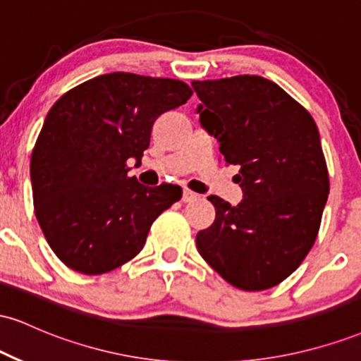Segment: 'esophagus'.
Wrapping results in <instances>:
<instances>
[{
	"mask_svg": "<svg viewBox=\"0 0 361 361\" xmlns=\"http://www.w3.org/2000/svg\"><path fill=\"white\" fill-rule=\"evenodd\" d=\"M197 197H198V195L195 193V192H192V190H186L185 188L183 190V195H181V200H183V202H193Z\"/></svg>",
	"mask_w": 361,
	"mask_h": 361,
	"instance_id": "1",
	"label": "esophagus"
}]
</instances>
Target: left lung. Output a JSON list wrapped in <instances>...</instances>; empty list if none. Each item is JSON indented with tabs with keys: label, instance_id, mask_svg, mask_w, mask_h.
I'll return each mask as SVG.
<instances>
[{
	"label": "left lung",
	"instance_id": "1",
	"mask_svg": "<svg viewBox=\"0 0 361 361\" xmlns=\"http://www.w3.org/2000/svg\"><path fill=\"white\" fill-rule=\"evenodd\" d=\"M200 126L219 142L243 200L210 195L215 221L197 247L224 280L267 290L299 268L316 241L329 176L314 118L276 82L261 76L193 81Z\"/></svg>",
	"mask_w": 361,
	"mask_h": 361
}]
</instances>
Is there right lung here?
I'll use <instances>...</instances> for the list:
<instances>
[{
  "label": "right lung",
  "mask_w": 361,
  "mask_h": 361,
  "mask_svg": "<svg viewBox=\"0 0 361 361\" xmlns=\"http://www.w3.org/2000/svg\"><path fill=\"white\" fill-rule=\"evenodd\" d=\"M193 91L169 78L110 73L82 82L52 105L30 159L37 221L66 267L102 275L137 256L157 215L181 188H154L128 176L157 117Z\"/></svg>",
  "instance_id": "right-lung-1"
}]
</instances>
